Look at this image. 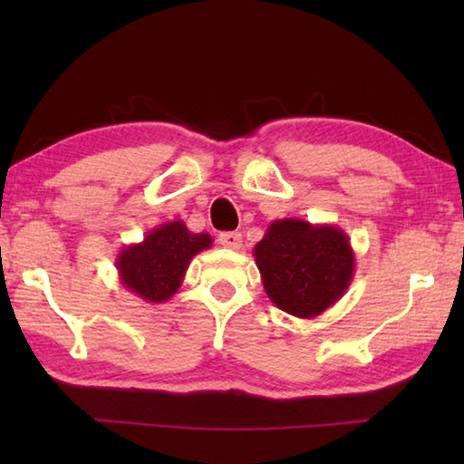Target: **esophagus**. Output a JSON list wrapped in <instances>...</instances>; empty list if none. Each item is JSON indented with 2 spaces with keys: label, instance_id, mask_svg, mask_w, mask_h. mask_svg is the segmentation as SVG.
<instances>
[{
  "label": "esophagus",
  "instance_id": "obj_1",
  "mask_svg": "<svg viewBox=\"0 0 464 464\" xmlns=\"http://www.w3.org/2000/svg\"><path fill=\"white\" fill-rule=\"evenodd\" d=\"M218 243H221L223 247L239 249V247H241V233H237V231L221 233V235H218Z\"/></svg>",
  "mask_w": 464,
  "mask_h": 464
}]
</instances>
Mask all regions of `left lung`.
Here are the masks:
<instances>
[{"label": "left lung", "mask_w": 464, "mask_h": 464, "mask_svg": "<svg viewBox=\"0 0 464 464\" xmlns=\"http://www.w3.org/2000/svg\"><path fill=\"white\" fill-rule=\"evenodd\" d=\"M254 257L270 301L301 319L334 307L354 278L356 256L348 235L327 223L272 221L254 247Z\"/></svg>", "instance_id": "1"}]
</instances>
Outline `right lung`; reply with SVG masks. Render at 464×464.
I'll use <instances>...</instances> for the list:
<instances>
[{
	"label": "right lung",
	"instance_id": "right-lung-1",
	"mask_svg": "<svg viewBox=\"0 0 464 464\" xmlns=\"http://www.w3.org/2000/svg\"><path fill=\"white\" fill-rule=\"evenodd\" d=\"M213 246L208 233L188 231L184 221H169L116 256L121 285L147 303H166L182 286L192 257Z\"/></svg>",
	"mask_w": 464,
	"mask_h": 464
}]
</instances>
